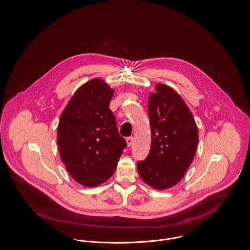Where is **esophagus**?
Returning a JSON list of instances; mask_svg holds the SVG:
<instances>
[{
	"mask_svg": "<svg viewBox=\"0 0 250 250\" xmlns=\"http://www.w3.org/2000/svg\"><path fill=\"white\" fill-rule=\"evenodd\" d=\"M126 144L128 146H130L133 144V137H127L126 138Z\"/></svg>",
	"mask_w": 250,
	"mask_h": 250,
	"instance_id": "1",
	"label": "esophagus"
}]
</instances>
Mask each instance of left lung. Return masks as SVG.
<instances>
[{
  "label": "left lung",
  "mask_w": 250,
  "mask_h": 250,
  "mask_svg": "<svg viewBox=\"0 0 250 250\" xmlns=\"http://www.w3.org/2000/svg\"><path fill=\"white\" fill-rule=\"evenodd\" d=\"M148 98L151 146L137 162L141 178L157 190L178 183L194 159L198 131L192 112L169 86L157 84Z\"/></svg>",
  "instance_id": "1"
}]
</instances>
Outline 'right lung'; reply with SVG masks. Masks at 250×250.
Here are the masks:
<instances>
[{
  "label": "right lung",
  "instance_id": "right-lung-1",
  "mask_svg": "<svg viewBox=\"0 0 250 250\" xmlns=\"http://www.w3.org/2000/svg\"><path fill=\"white\" fill-rule=\"evenodd\" d=\"M114 90L101 79L81 86L62 112L57 127L61 161L85 187L109 179L126 147L109 109Z\"/></svg>",
  "mask_w": 250,
  "mask_h": 250
}]
</instances>
